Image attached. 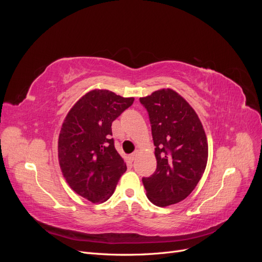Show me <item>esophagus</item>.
<instances>
[{
    "mask_svg": "<svg viewBox=\"0 0 262 262\" xmlns=\"http://www.w3.org/2000/svg\"><path fill=\"white\" fill-rule=\"evenodd\" d=\"M137 155H138V153L137 152H134V153H132L130 156H129V158H130V161H134L136 160V157H137Z\"/></svg>",
    "mask_w": 262,
    "mask_h": 262,
    "instance_id": "34e87169",
    "label": "esophagus"
}]
</instances>
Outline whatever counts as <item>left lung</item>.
I'll return each mask as SVG.
<instances>
[{"label": "left lung", "instance_id": "obj_1", "mask_svg": "<svg viewBox=\"0 0 262 262\" xmlns=\"http://www.w3.org/2000/svg\"><path fill=\"white\" fill-rule=\"evenodd\" d=\"M149 116L157 167L143 178L148 200L157 207L180 202L193 191L207 167L208 140L194 109L171 89L140 98Z\"/></svg>", "mask_w": 262, "mask_h": 262}]
</instances>
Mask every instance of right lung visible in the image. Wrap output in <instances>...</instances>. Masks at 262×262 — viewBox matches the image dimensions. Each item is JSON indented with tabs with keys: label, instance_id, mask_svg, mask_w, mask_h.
<instances>
[{
	"label": "right lung",
	"instance_id": "obj_1",
	"mask_svg": "<svg viewBox=\"0 0 262 262\" xmlns=\"http://www.w3.org/2000/svg\"><path fill=\"white\" fill-rule=\"evenodd\" d=\"M134 101L108 90L86 93L62 123L58 157L70 188L93 203L107 201L126 170L114 145L112 123Z\"/></svg>",
	"mask_w": 262,
	"mask_h": 262
}]
</instances>
